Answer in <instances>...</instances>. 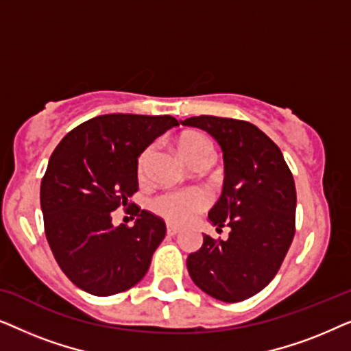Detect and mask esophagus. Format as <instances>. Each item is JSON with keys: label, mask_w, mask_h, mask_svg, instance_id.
<instances>
[{"label": "esophagus", "mask_w": 351, "mask_h": 351, "mask_svg": "<svg viewBox=\"0 0 351 351\" xmlns=\"http://www.w3.org/2000/svg\"><path fill=\"white\" fill-rule=\"evenodd\" d=\"M180 233V228L179 227H174V225H167V234L169 237H174V234Z\"/></svg>", "instance_id": "esophagus-1"}]
</instances>
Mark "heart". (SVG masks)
I'll use <instances>...</instances> for the list:
<instances>
[{
    "label": "heart",
    "instance_id": "1",
    "mask_svg": "<svg viewBox=\"0 0 351 351\" xmlns=\"http://www.w3.org/2000/svg\"><path fill=\"white\" fill-rule=\"evenodd\" d=\"M177 147L182 156L190 162L191 166L198 165L201 161H210L213 158V147L210 142L203 134L189 131L184 132L177 138ZM152 158V148L148 147L141 153L137 160L138 176H145L148 169V162ZM155 210L166 217L172 223L185 225L193 220L201 210L209 206V195L199 189H190L182 191H169L158 196L155 199Z\"/></svg>",
    "mask_w": 351,
    "mask_h": 351
}]
</instances>
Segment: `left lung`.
<instances>
[{
	"label": "left lung",
	"mask_w": 351,
	"mask_h": 351,
	"mask_svg": "<svg viewBox=\"0 0 351 351\" xmlns=\"http://www.w3.org/2000/svg\"><path fill=\"white\" fill-rule=\"evenodd\" d=\"M184 126L203 129L223 152L222 195L209 210L228 239L203 234L186 258L191 280L214 299L234 304L261 292L280 270L295 233V185L285 156L267 134L247 121L193 117Z\"/></svg>",
	"instance_id": "8db88e82"
}]
</instances>
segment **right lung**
<instances>
[{
  "mask_svg": "<svg viewBox=\"0 0 351 351\" xmlns=\"http://www.w3.org/2000/svg\"><path fill=\"white\" fill-rule=\"evenodd\" d=\"M179 126L174 117L113 113L80 124L62 138L41 180V210L51 251L80 289L107 297L145 276L166 237L158 215L136 208L134 227H113L112 213L138 190L141 153Z\"/></svg>",
  "mask_w": 351,
  "mask_h": 351,
  "instance_id": "right-lung-1",
  "label": "right lung"
}]
</instances>
